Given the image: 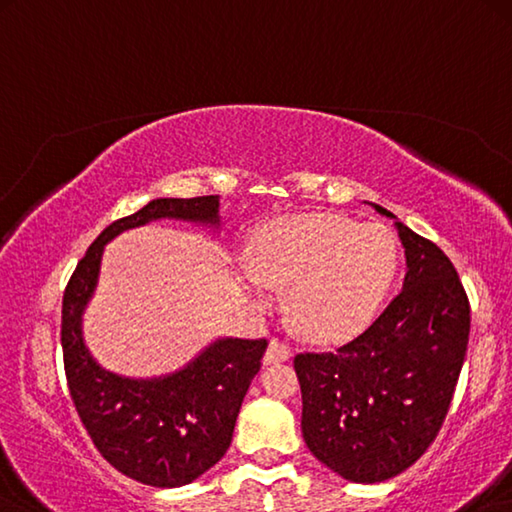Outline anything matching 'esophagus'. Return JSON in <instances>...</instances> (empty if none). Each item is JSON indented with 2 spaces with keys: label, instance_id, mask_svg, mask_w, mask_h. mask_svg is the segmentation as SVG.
<instances>
[{
  "label": "esophagus",
  "instance_id": "esophagus-1",
  "mask_svg": "<svg viewBox=\"0 0 512 512\" xmlns=\"http://www.w3.org/2000/svg\"><path fill=\"white\" fill-rule=\"evenodd\" d=\"M291 358V348L287 344L278 342V339H271L269 348L264 353V364H275V362H285Z\"/></svg>",
  "mask_w": 512,
  "mask_h": 512
}]
</instances>
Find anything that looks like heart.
Returning <instances> with one entry per match:
<instances>
[{
  "instance_id": "b5f03b06",
  "label": "heart",
  "mask_w": 512,
  "mask_h": 512,
  "mask_svg": "<svg viewBox=\"0 0 512 512\" xmlns=\"http://www.w3.org/2000/svg\"><path fill=\"white\" fill-rule=\"evenodd\" d=\"M396 271L394 237L380 225L337 214H298L255 234L243 289L262 307L266 287L289 289L287 312L300 337L346 342L367 326Z\"/></svg>"
}]
</instances>
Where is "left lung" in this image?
Segmentation results:
<instances>
[{
  "instance_id": "8db88e82",
  "label": "left lung",
  "mask_w": 512,
  "mask_h": 512,
  "mask_svg": "<svg viewBox=\"0 0 512 512\" xmlns=\"http://www.w3.org/2000/svg\"><path fill=\"white\" fill-rule=\"evenodd\" d=\"M394 218L405 248L403 289L335 353H298L303 440L353 483H380L431 446L449 412L469 342V300L433 241Z\"/></svg>"
}]
</instances>
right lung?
<instances>
[{
    "instance_id": "1",
    "label": "right lung",
    "mask_w": 512,
    "mask_h": 512,
    "mask_svg": "<svg viewBox=\"0 0 512 512\" xmlns=\"http://www.w3.org/2000/svg\"><path fill=\"white\" fill-rule=\"evenodd\" d=\"M218 207V196L150 200L91 243L63 291V367L81 424L109 465L152 488L196 481L225 456L243 396L262 367L266 339L223 337L180 371L125 378L93 360L81 316L97 287L104 246L113 237L159 218L218 227Z\"/></svg>"
}]
</instances>
